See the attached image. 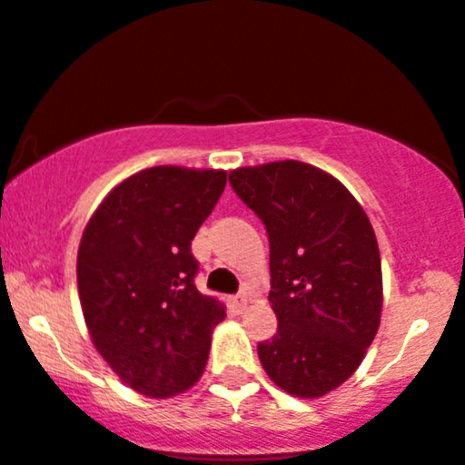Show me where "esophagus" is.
I'll list each match as a JSON object with an SVG mask.
<instances>
[{
  "mask_svg": "<svg viewBox=\"0 0 465 465\" xmlns=\"http://www.w3.org/2000/svg\"><path fill=\"white\" fill-rule=\"evenodd\" d=\"M247 303H249V300H247V295H244V292H240V295L233 297V306L238 308V312H242L244 308H247Z\"/></svg>",
  "mask_w": 465,
  "mask_h": 465,
  "instance_id": "esophagus-1",
  "label": "esophagus"
}]
</instances>
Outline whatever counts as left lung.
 Segmentation results:
<instances>
[{"label": "left lung", "instance_id": "obj_1", "mask_svg": "<svg viewBox=\"0 0 465 465\" xmlns=\"http://www.w3.org/2000/svg\"><path fill=\"white\" fill-rule=\"evenodd\" d=\"M264 223L277 334L258 343L264 371L297 398H322L359 370L381 325V251L370 218L332 174L303 162L229 173Z\"/></svg>", "mask_w": 465, "mask_h": 465}]
</instances>
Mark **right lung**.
Instances as JSON below:
<instances>
[{"label":"right lung","instance_id":"add662e5","mask_svg":"<svg viewBox=\"0 0 465 465\" xmlns=\"http://www.w3.org/2000/svg\"><path fill=\"white\" fill-rule=\"evenodd\" d=\"M225 183V170L146 168L106 194L80 238L84 323L100 356L142 396H177L205 370L225 306L196 291L190 247Z\"/></svg>","mask_w":465,"mask_h":465}]
</instances>
